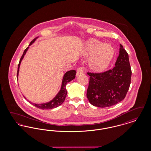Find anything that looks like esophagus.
I'll use <instances>...</instances> for the list:
<instances>
[{
    "label": "esophagus",
    "instance_id": "esophagus-1",
    "mask_svg": "<svg viewBox=\"0 0 151 151\" xmlns=\"http://www.w3.org/2000/svg\"><path fill=\"white\" fill-rule=\"evenodd\" d=\"M83 72H84V70L81 67H80L77 68V71H76V75H78L79 74H81V73H83Z\"/></svg>",
    "mask_w": 151,
    "mask_h": 151
}]
</instances>
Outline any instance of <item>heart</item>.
<instances>
[{"label":"heart","instance_id":"obj_1","mask_svg":"<svg viewBox=\"0 0 151 151\" xmlns=\"http://www.w3.org/2000/svg\"><path fill=\"white\" fill-rule=\"evenodd\" d=\"M85 54L88 57L93 56L90 60L91 67L96 71H102L111 62L114 55V50L110 45H105L97 40H91L86 44Z\"/></svg>","mask_w":151,"mask_h":151}]
</instances>
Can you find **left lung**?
Masks as SVG:
<instances>
[{"mask_svg":"<svg viewBox=\"0 0 151 151\" xmlns=\"http://www.w3.org/2000/svg\"><path fill=\"white\" fill-rule=\"evenodd\" d=\"M131 69L129 54L120 44L115 66L105 72H87L90 76L86 97L93 106L109 107L123 100L129 89Z\"/></svg>","mask_w":151,"mask_h":151,"instance_id":"8db88e82","label":"left lung"}]
</instances>
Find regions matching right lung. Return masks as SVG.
Returning a JSON list of instances; mask_svg holds the SVG:
<instances>
[{"mask_svg":"<svg viewBox=\"0 0 151 151\" xmlns=\"http://www.w3.org/2000/svg\"><path fill=\"white\" fill-rule=\"evenodd\" d=\"M36 40V38L33 39L29 45L28 47H27L25 50L23 52V54L22 55V57L20 59V62L19 63L18 65V68H17V78H18V73L19 71V67H20V65L21 63L22 59H23V58L24 57V55L25 54L26 52L28 50L29 46L30 45H31L32 43H33ZM76 73V71L75 70H71L70 71L66 72L64 75L63 81H62V87L61 89L60 90V91L59 92V93L57 94V95L54 97V99L53 100L50 101L49 102L45 103V104H33V103H30L36 106L37 108H40L41 109H53V108H57L58 106H59V105H60L65 101L66 95H67V90L65 88L66 84L71 81L73 79L75 78V75ZM28 101V100H27Z\"/></svg>","mask_w":151,"mask_h":151,"instance_id":"right-lung-1","label":"right lung"}]
</instances>
